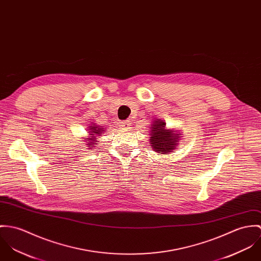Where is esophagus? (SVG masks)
<instances>
[{"label": "esophagus", "instance_id": "1", "mask_svg": "<svg viewBox=\"0 0 261 261\" xmlns=\"http://www.w3.org/2000/svg\"><path fill=\"white\" fill-rule=\"evenodd\" d=\"M131 123L129 120H125V121H121L120 122V127L123 128V129H128L130 127Z\"/></svg>", "mask_w": 261, "mask_h": 261}]
</instances>
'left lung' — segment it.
I'll return each mask as SVG.
<instances>
[{
	"instance_id": "8db88e82",
	"label": "left lung",
	"mask_w": 261,
	"mask_h": 261,
	"mask_svg": "<svg viewBox=\"0 0 261 261\" xmlns=\"http://www.w3.org/2000/svg\"><path fill=\"white\" fill-rule=\"evenodd\" d=\"M166 123L159 119L154 120L151 124L150 143L152 149L159 154H169L177 147V142L180 139V133L173 129L167 130Z\"/></svg>"
}]
</instances>
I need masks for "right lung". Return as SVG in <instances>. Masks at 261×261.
Segmentation results:
<instances>
[{
  "mask_svg": "<svg viewBox=\"0 0 261 261\" xmlns=\"http://www.w3.org/2000/svg\"><path fill=\"white\" fill-rule=\"evenodd\" d=\"M104 131L105 130L103 128H101L100 126L98 127L97 125H94V124H92V126H89V133H90L89 135H91V137L85 138V140L87 141L86 145H89L87 147H90V149H91V147H96L95 145L97 144V142H98V141H96L97 140L96 136H100Z\"/></svg>",
  "mask_w": 261,
  "mask_h": 261,
  "instance_id": "1",
  "label": "right lung"
}]
</instances>
